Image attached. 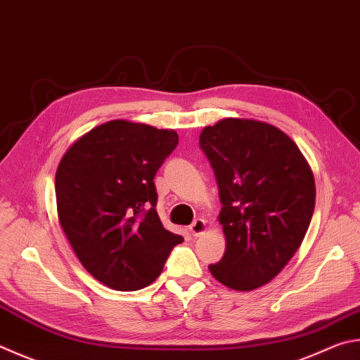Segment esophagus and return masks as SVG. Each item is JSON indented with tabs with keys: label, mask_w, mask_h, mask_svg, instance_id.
Segmentation results:
<instances>
[{
	"label": "esophagus",
	"mask_w": 360,
	"mask_h": 360,
	"mask_svg": "<svg viewBox=\"0 0 360 360\" xmlns=\"http://www.w3.org/2000/svg\"><path fill=\"white\" fill-rule=\"evenodd\" d=\"M188 230H191L192 236H200V234H202L206 231V221L202 219H197L193 220V224L188 226Z\"/></svg>",
	"instance_id": "1"
}]
</instances>
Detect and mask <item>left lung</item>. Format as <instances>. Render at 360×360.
Listing matches in <instances>:
<instances>
[{
    "label": "left lung",
    "mask_w": 360,
    "mask_h": 360,
    "mask_svg": "<svg viewBox=\"0 0 360 360\" xmlns=\"http://www.w3.org/2000/svg\"><path fill=\"white\" fill-rule=\"evenodd\" d=\"M219 186L225 255L209 264L228 288L250 291L283 269L315 209V179L288 135L271 124L228 117L200 135Z\"/></svg>",
    "instance_id": "1"
}]
</instances>
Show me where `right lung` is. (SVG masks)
I'll return each mask as SVG.
<instances>
[{"mask_svg":"<svg viewBox=\"0 0 360 360\" xmlns=\"http://www.w3.org/2000/svg\"><path fill=\"white\" fill-rule=\"evenodd\" d=\"M178 141L174 130L116 120L83 135L60 162V224L84 269L110 288L151 285L184 240L155 211V173Z\"/></svg>","mask_w":360,"mask_h":360,"instance_id":"add662e5","label":"right lung"}]
</instances>
